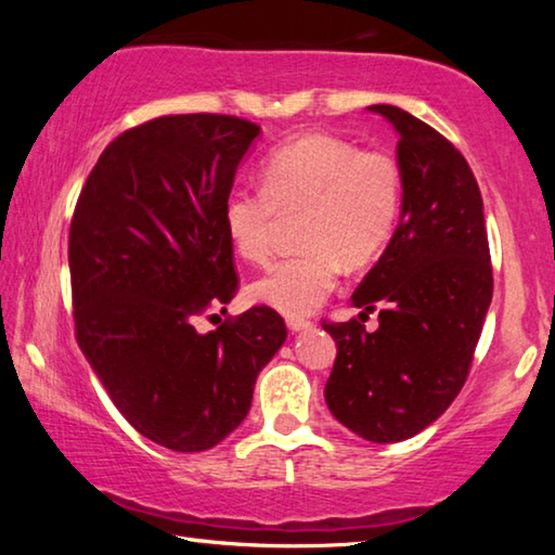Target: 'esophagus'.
Returning <instances> with one entry per match:
<instances>
[{
    "instance_id": "34e87169",
    "label": "esophagus",
    "mask_w": 555,
    "mask_h": 555,
    "mask_svg": "<svg viewBox=\"0 0 555 555\" xmlns=\"http://www.w3.org/2000/svg\"><path fill=\"white\" fill-rule=\"evenodd\" d=\"M286 325H288V331L298 333V331H306V327H311V321H306V318H300V315H288Z\"/></svg>"
}]
</instances>
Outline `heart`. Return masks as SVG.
I'll return each mask as SVG.
<instances>
[{
    "mask_svg": "<svg viewBox=\"0 0 555 555\" xmlns=\"http://www.w3.org/2000/svg\"><path fill=\"white\" fill-rule=\"evenodd\" d=\"M401 168L379 149L340 137L304 134L261 164V191L234 188L222 224L234 251L251 264L274 255L279 215L300 212V255L271 267L249 288L257 304L286 315L313 313L333 294L343 261L364 267L387 247L401 215Z\"/></svg>",
    "mask_w": 555,
    "mask_h": 555,
    "instance_id": "heart-1",
    "label": "heart"
}]
</instances>
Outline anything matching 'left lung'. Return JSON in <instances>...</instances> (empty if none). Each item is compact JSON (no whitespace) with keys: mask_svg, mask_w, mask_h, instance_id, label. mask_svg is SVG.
Returning <instances> with one entry per match:
<instances>
[{"mask_svg":"<svg viewBox=\"0 0 555 555\" xmlns=\"http://www.w3.org/2000/svg\"><path fill=\"white\" fill-rule=\"evenodd\" d=\"M397 129L401 218L352 294L362 321L325 323L337 357L325 384L333 416L372 443L416 436L463 389L487 308L492 264L482 195L463 154L426 121L372 105ZM380 308V327L363 313Z\"/></svg>","mask_w":555,"mask_h":555,"instance_id":"left-lung-1","label":"left lung"}]
</instances>
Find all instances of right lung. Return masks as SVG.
I'll return each instance as SVG.
<instances>
[{
	"label": "right lung",
	"mask_w": 555,
	"mask_h": 555,
	"mask_svg": "<svg viewBox=\"0 0 555 555\" xmlns=\"http://www.w3.org/2000/svg\"><path fill=\"white\" fill-rule=\"evenodd\" d=\"M257 137L230 115L144 121L102 152L73 212L80 350L121 416L178 453L210 450L242 424L286 340L269 306L205 335L193 325L237 291L222 205Z\"/></svg>",
	"instance_id": "obj_1"
}]
</instances>
